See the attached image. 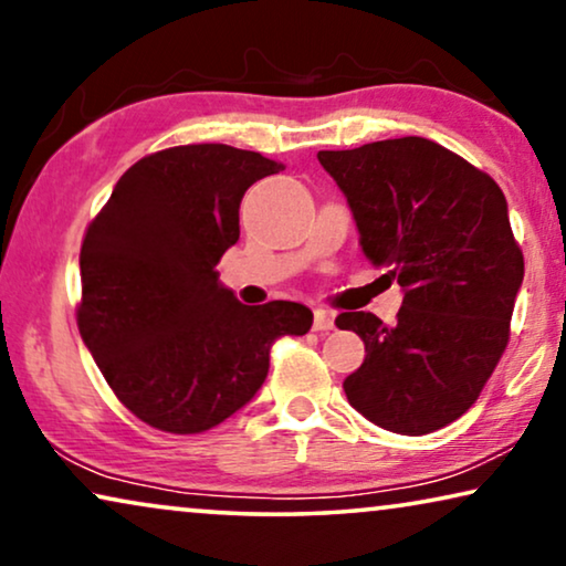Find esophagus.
Returning a JSON list of instances; mask_svg holds the SVG:
<instances>
[{"instance_id":"34e87169","label":"esophagus","mask_w":566,"mask_h":566,"mask_svg":"<svg viewBox=\"0 0 566 566\" xmlns=\"http://www.w3.org/2000/svg\"><path fill=\"white\" fill-rule=\"evenodd\" d=\"M313 328L315 331H333L336 328V315L331 313V310H315V321H313Z\"/></svg>"}]
</instances>
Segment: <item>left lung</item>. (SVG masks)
Segmentation results:
<instances>
[{"label": "left lung", "mask_w": 566, "mask_h": 566, "mask_svg": "<svg viewBox=\"0 0 566 566\" xmlns=\"http://www.w3.org/2000/svg\"><path fill=\"white\" fill-rule=\"evenodd\" d=\"M317 161L346 195L366 259L405 290L395 325L336 317L366 346L344 381L348 402L385 431H439L476 402L511 338L523 251L503 189L418 135L321 150Z\"/></svg>", "instance_id": "obj_1"}]
</instances>
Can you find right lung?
I'll return each instance as SVG.
<instances>
[{
  "instance_id": "obj_1",
  "label": "right lung",
  "mask_w": 566,
  "mask_h": 566,
  "mask_svg": "<svg viewBox=\"0 0 566 566\" xmlns=\"http://www.w3.org/2000/svg\"><path fill=\"white\" fill-rule=\"evenodd\" d=\"M284 166L222 143L140 158L86 228L76 323L102 377L158 431L189 436L241 410L282 336H305L300 302L241 305L218 261L241 235L238 207L253 181Z\"/></svg>"
}]
</instances>
